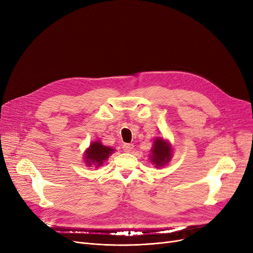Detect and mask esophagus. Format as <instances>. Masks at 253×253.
I'll return each instance as SVG.
<instances>
[{
  "label": "esophagus",
  "instance_id": "obj_1",
  "mask_svg": "<svg viewBox=\"0 0 253 253\" xmlns=\"http://www.w3.org/2000/svg\"><path fill=\"white\" fill-rule=\"evenodd\" d=\"M133 148H134V145L132 144V143H125V144L123 145V150H124V152H126V153L132 152V150H133Z\"/></svg>",
  "mask_w": 253,
  "mask_h": 253
}]
</instances>
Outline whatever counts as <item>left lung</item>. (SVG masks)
<instances>
[{
  "instance_id": "1",
  "label": "left lung",
  "mask_w": 253,
  "mask_h": 253,
  "mask_svg": "<svg viewBox=\"0 0 253 253\" xmlns=\"http://www.w3.org/2000/svg\"><path fill=\"white\" fill-rule=\"evenodd\" d=\"M150 160L156 168H161L166 166L172 158V145L169 140L164 139L163 137H157L154 140L153 148L151 149Z\"/></svg>"
}]
</instances>
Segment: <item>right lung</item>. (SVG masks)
<instances>
[{
  "label": "right lung",
  "instance_id": "add662e5",
  "mask_svg": "<svg viewBox=\"0 0 253 253\" xmlns=\"http://www.w3.org/2000/svg\"><path fill=\"white\" fill-rule=\"evenodd\" d=\"M114 153L115 150L113 148L103 145L100 140L92 141L84 153V163L88 167L98 168L105 161H108L110 156Z\"/></svg>",
  "mask_w": 253,
  "mask_h": 253
}]
</instances>
